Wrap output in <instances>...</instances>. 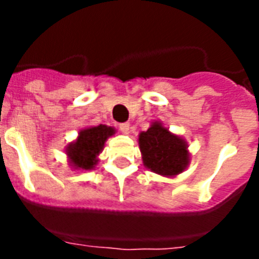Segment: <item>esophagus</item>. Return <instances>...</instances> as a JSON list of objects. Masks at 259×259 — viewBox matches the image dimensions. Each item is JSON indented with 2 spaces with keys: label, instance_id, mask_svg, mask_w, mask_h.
I'll list each match as a JSON object with an SVG mask.
<instances>
[{
  "label": "esophagus",
  "instance_id": "esophagus-1",
  "mask_svg": "<svg viewBox=\"0 0 259 259\" xmlns=\"http://www.w3.org/2000/svg\"><path fill=\"white\" fill-rule=\"evenodd\" d=\"M119 130H121L122 133L127 134L130 132V123L129 122H125V123H121L119 125Z\"/></svg>",
  "mask_w": 259,
  "mask_h": 259
}]
</instances>
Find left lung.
Returning <instances> with one entry per match:
<instances>
[{"label":"left lung","mask_w":259,"mask_h":259,"mask_svg":"<svg viewBox=\"0 0 259 259\" xmlns=\"http://www.w3.org/2000/svg\"><path fill=\"white\" fill-rule=\"evenodd\" d=\"M144 165L161 176L173 177L188 166L189 153L187 142L172 134L160 122H153L138 137Z\"/></svg>","instance_id":"8db88e82"}]
</instances>
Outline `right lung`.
Segmentation results:
<instances>
[{"label":"right lung","mask_w":259,"mask_h":259,"mask_svg":"<svg viewBox=\"0 0 259 259\" xmlns=\"http://www.w3.org/2000/svg\"><path fill=\"white\" fill-rule=\"evenodd\" d=\"M114 133L115 129L106 125L80 130L78 138L66 148L71 166H74L75 169H93L97 165L98 156L103 150L105 142Z\"/></svg>","instance_id":"add662e5"}]
</instances>
